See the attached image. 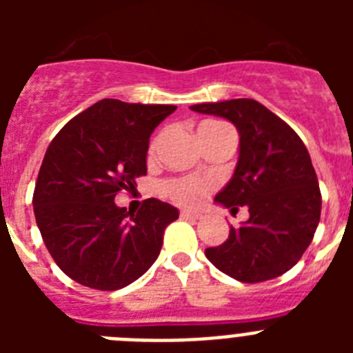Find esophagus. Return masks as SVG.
<instances>
[{
  "label": "esophagus",
  "instance_id": "34e87169",
  "mask_svg": "<svg viewBox=\"0 0 353 353\" xmlns=\"http://www.w3.org/2000/svg\"><path fill=\"white\" fill-rule=\"evenodd\" d=\"M180 217L185 221H198L201 219V214L199 212H191V210H182L180 212Z\"/></svg>",
  "mask_w": 353,
  "mask_h": 353
}]
</instances>
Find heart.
I'll use <instances>...</instances> for the list:
<instances>
[{"mask_svg":"<svg viewBox=\"0 0 353 353\" xmlns=\"http://www.w3.org/2000/svg\"><path fill=\"white\" fill-rule=\"evenodd\" d=\"M210 123H215V121H205L199 127L210 125ZM154 148V146H152ZM164 192L173 199L174 203L180 205H196L199 203L201 199L207 194V185L203 182H199L196 179H171L164 182L162 185Z\"/></svg>","mask_w":353,"mask_h":353,"instance_id":"1","label":"heart"}]
</instances>
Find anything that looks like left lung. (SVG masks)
Returning a JSON list of instances; mask_svg holds the SVG:
<instances>
[{
  "mask_svg": "<svg viewBox=\"0 0 353 353\" xmlns=\"http://www.w3.org/2000/svg\"><path fill=\"white\" fill-rule=\"evenodd\" d=\"M192 111L226 118L240 134L235 173L215 203L249 208L248 223L230 228L208 260L242 283H261L288 272L313 240L322 194L310 152L297 132L252 99L191 105Z\"/></svg>",
  "mask_w": 353,
  "mask_h": 353,
  "instance_id": "8db88e82",
  "label": "left lung"
}]
</instances>
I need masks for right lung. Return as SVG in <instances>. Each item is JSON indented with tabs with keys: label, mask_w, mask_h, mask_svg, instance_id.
I'll return each instance as SVG.
<instances>
[{
	"label": "right lung",
	"mask_w": 353,
	"mask_h": 353,
	"mask_svg": "<svg viewBox=\"0 0 353 353\" xmlns=\"http://www.w3.org/2000/svg\"><path fill=\"white\" fill-rule=\"evenodd\" d=\"M174 109L102 99L65 123L49 145L33 210L49 254L79 285L120 290L157 260L179 210L150 198L129 215L114 196L146 174L150 136Z\"/></svg>",
	"instance_id": "add662e5"
}]
</instances>
